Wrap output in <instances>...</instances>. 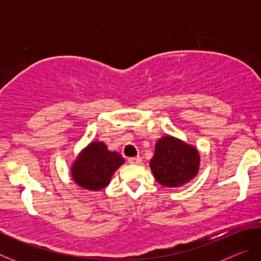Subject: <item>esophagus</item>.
Here are the masks:
<instances>
[{"mask_svg": "<svg viewBox=\"0 0 261 261\" xmlns=\"http://www.w3.org/2000/svg\"><path fill=\"white\" fill-rule=\"evenodd\" d=\"M127 161H129V163H131V165H139V163L141 162V158L140 156L129 158L127 159Z\"/></svg>", "mask_w": 261, "mask_h": 261, "instance_id": "1", "label": "esophagus"}]
</instances>
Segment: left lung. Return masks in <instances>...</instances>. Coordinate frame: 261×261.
I'll use <instances>...</instances> for the list:
<instances>
[{
	"label": "left lung",
	"mask_w": 261,
	"mask_h": 261,
	"mask_svg": "<svg viewBox=\"0 0 261 261\" xmlns=\"http://www.w3.org/2000/svg\"><path fill=\"white\" fill-rule=\"evenodd\" d=\"M200 155L196 147L173 136H163L156 141L149 167L154 178L166 188H179L196 177Z\"/></svg>",
	"instance_id": "left-lung-1"
}]
</instances>
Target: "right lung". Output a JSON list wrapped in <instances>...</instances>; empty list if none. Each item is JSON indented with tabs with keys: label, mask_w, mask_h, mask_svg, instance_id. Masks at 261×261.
<instances>
[{
	"label": "right lung",
	"mask_w": 261,
	"mask_h": 261,
	"mask_svg": "<svg viewBox=\"0 0 261 261\" xmlns=\"http://www.w3.org/2000/svg\"><path fill=\"white\" fill-rule=\"evenodd\" d=\"M123 163L124 159L120 153L109 151L102 141H92L72 162L71 176L81 188L100 191L110 183L112 176Z\"/></svg>",
	"instance_id": "1"
}]
</instances>
